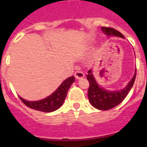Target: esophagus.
<instances>
[{"label": "esophagus", "instance_id": "34e87169", "mask_svg": "<svg viewBox=\"0 0 147 147\" xmlns=\"http://www.w3.org/2000/svg\"><path fill=\"white\" fill-rule=\"evenodd\" d=\"M74 76L75 77H76V79L80 80V79H82V78L85 76V74H84L82 71H76V72L75 73Z\"/></svg>", "mask_w": 147, "mask_h": 147}]
</instances>
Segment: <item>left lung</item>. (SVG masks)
I'll return each mask as SVG.
<instances>
[{
  "label": "left lung",
  "mask_w": 147,
  "mask_h": 147,
  "mask_svg": "<svg viewBox=\"0 0 147 147\" xmlns=\"http://www.w3.org/2000/svg\"><path fill=\"white\" fill-rule=\"evenodd\" d=\"M102 31L107 36H115L124 38V35L113 28L102 27ZM136 76V68L134 76L124 88L119 90H107L98 85L93 74V71L90 69L87 75V80L90 83L88 89V98L90 103L95 108L101 110H108L119 105L126 98L134 84Z\"/></svg>",
  "instance_id": "1"
}]
</instances>
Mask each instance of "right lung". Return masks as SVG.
Returning a JSON list of instances; mask_svg holds the SVG:
<instances>
[{"mask_svg":"<svg viewBox=\"0 0 147 147\" xmlns=\"http://www.w3.org/2000/svg\"><path fill=\"white\" fill-rule=\"evenodd\" d=\"M74 81L75 78L74 76L68 77L62 82L59 88L56 90L52 94L42 100L32 102V101H27L20 96L19 97L22 102L29 108L41 111V112H53L58 110L62 106L70 87L72 85L73 82H74Z\"/></svg>","mask_w":147,"mask_h":147,"instance_id":"right-lung-1","label":"right lung"}]
</instances>
